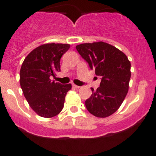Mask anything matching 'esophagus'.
Returning <instances> with one entry per match:
<instances>
[{"label":"esophagus","instance_id":"34e87169","mask_svg":"<svg viewBox=\"0 0 156 156\" xmlns=\"http://www.w3.org/2000/svg\"><path fill=\"white\" fill-rule=\"evenodd\" d=\"M73 87L74 88H76V89L80 88V86H77V85H75V84H73Z\"/></svg>","mask_w":156,"mask_h":156}]
</instances>
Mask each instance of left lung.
Instances as JSON below:
<instances>
[{
    "label": "left lung",
    "mask_w": 156,
    "mask_h": 156,
    "mask_svg": "<svg viewBox=\"0 0 156 156\" xmlns=\"http://www.w3.org/2000/svg\"><path fill=\"white\" fill-rule=\"evenodd\" d=\"M77 51L90 69L101 77L100 87L85 101L88 112L105 118L113 114L126 98L130 79V62L123 52L104 42L81 44Z\"/></svg>",
    "instance_id": "1"
}]
</instances>
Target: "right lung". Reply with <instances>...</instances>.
Wrapping results in <instances>:
<instances>
[{
	"instance_id": "1",
	"label": "right lung",
	"mask_w": 156,
	"mask_h": 156,
	"mask_svg": "<svg viewBox=\"0 0 156 156\" xmlns=\"http://www.w3.org/2000/svg\"><path fill=\"white\" fill-rule=\"evenodd\" d=\"M69 44H46L37 47L25 58L20 69V86L30 106L40 116H55L64 107L72 85L50 79L60 72V59Z\"/></svg>"
}]
</instances>
